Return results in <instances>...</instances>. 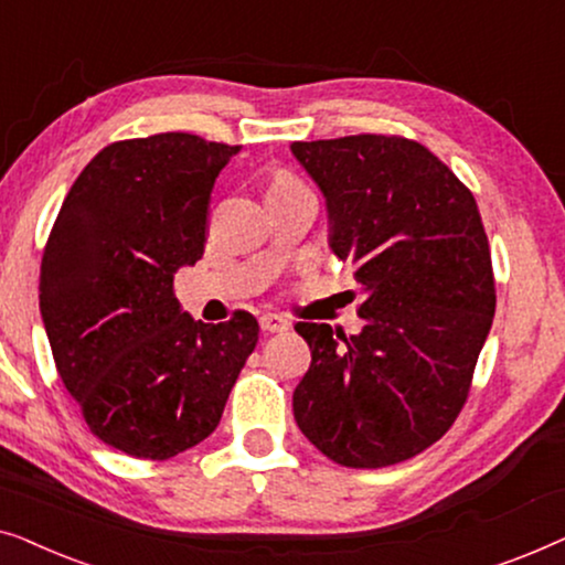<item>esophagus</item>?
Wrapping results in <instances>:
<instances>
[{"label": "esophagus", "instance_id": "34e87169", "mask_svg": "<svg viewBox=\"0 0 565 565\" xmlns=\"http://www.w3.org/2000/svg\"><path fill=\"white\" fill-rule=\"evenodd\" d=\"M259 327H262V331H265V334H282V331H288L290 323L277 313H265L259 319Z\"/></svg>", "mask_w": 565, "mask_h": 565}]
</instances>
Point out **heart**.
<instances>
[{
    "mask_svg": "<svg viewBox=\"0 0 565 565\" xmlns=\"http://www.w3.org/2000/svg\"><path fill=\"white\" fill-rule=\"evenodd\" d=\"M296 182H298L296 177H290V174H277L273 184H296Z\"/></svg>",
    "mask_w": 565,
    "mask_h": 565,
    "instance_id": "heart-1",
    "label": "heart"
}]
</instances>
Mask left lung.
<instances>
[{
    "instance_id": "left-lung-1",
    "label": "left lung",
    "mask_w": 565,
    "mask_h": 565,
    "mask_svg": "<svg viewBox=\"0 0 565 565\" xmlns=\"http://www.w3.org/2000/svg\"><path fill=\"white\" fill-rule=\"evenodd\" d=\"M290 149L327 195L331 249L365 292L358 337L296 327L311 367L292 414L339 466H396L435 445L468 401L497 311L481 213L412 138L360 134Z\"/></svg>"
}]
</instances>
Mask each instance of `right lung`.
Listing matches in <instances>:
<instances>
[{
  "instance_id": "1",
  "label": "right lung",
  "mask_w": 565,
  "mask_h": 565,
  "mask_svg": "<svg viewBox=\"0 0 565 565\" xmlns=\"http://www.w3.org/2000/svg\"><path fill=\"white\" fill-rule=\"evenodd\" d=\"M238 149L192 134L105 146L45 242L41 313L56 370L92 435L130 458L203 443L257 347L252 313L203 323L174 298V273L205 252L215 177Z\"/></svg>"
}]
</instances>
